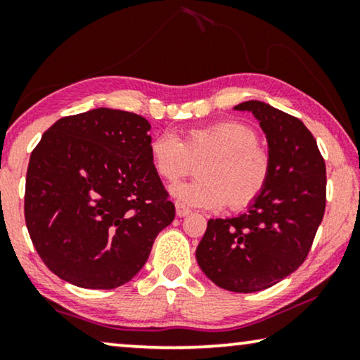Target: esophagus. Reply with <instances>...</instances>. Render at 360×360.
Returning <instances> with one entry per match:
<instances>
[{
    "instance_id": "esophagus-1",
    "label": "esophagus",
    "mask_w": 360,
    "mask_h": 360,
    "mask_svg": "<svg viewBox=\"0 0 360 360\" xmlns=\"http://www.w3.org/2000/svg\"><path fill=\"white\" fill-rule=\"evenodd\" d=\"M175 210H176V216H179V218H185V216L190 214V210L186 208L184 203H180V201H176L175 203Z\"/></svg>"
}]
</instances>
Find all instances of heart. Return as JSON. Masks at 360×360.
I'll list each match as a JSON object with an SVG mask.
<instances>
[{
  "instance_id": "b5f03b06",
  "label": "heart",
  "mask_w": 360,
  "mask_h": 360,
  "mask_svg": "<svg viewBox=\"0 0 360 360\" xmlns=\"http://www.w3.org/2000/svg\"><path fill=\"white\" fill-rule=\"evenodd\" d=\"M200 180L170 186L180 203L193 208L219 210L228 205L243 210L262 195L270 176V159L259 147L252 127L238 121H221L191 127L184 141L160 132L149 144L150 165L162 180L175 181L200 160Z\"/></svg>"
}]
</instances>
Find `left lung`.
I'll return each mask as SVG.
<instances>
[{"instance_id":"left-lung-1","label":"left lung","mask_w":360,"mask_h":360,"mask_svg":"<svg viewBox=\"0 0 360 360\" xmlns=\"http://www.w3.org/2000/svg\"><path fill=\"white\" fill-rule=\"evenodd\" d=\"M234 110L252 112L262 127L270 176L244 213L208 221L196 260L218 287L254 293L282 282L307 259L326 206V165L298 117L257 100Z\"/></svg>"}]
</instances>
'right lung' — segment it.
<instances>
[{
  "mask_svg": "<svg viewBox=\"0 0 360 360\" xmlns=\"http://www.w3.org/2000/svg\"><path fill=\"white\" fill-rule=\"evenodd\" d=\"M150 124L96 108L58 120L32 150L24 214L34 248L57 277L82 288L129 282L175 218L149 159Z\"/></svg>",
  "mask_w": 360,
  "mask_h": 360,
  "instance_id": "obj_1",
  "label": "right lung"
}]
</instances>
